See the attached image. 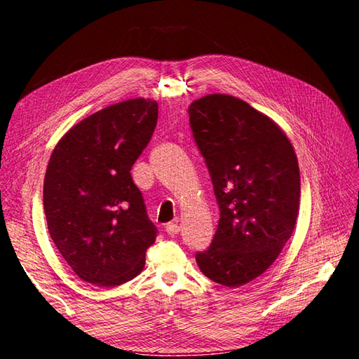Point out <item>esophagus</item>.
I'll list each match as a JSON object with an SVG mask.
<instances>
[{
  "label": "esophagus",
  "mask_w": 359,
  "mask_h": 359,
  "mask_svg": "<svg viewBox=\"0 0 359 359\" xmlns=\"http://www.w3.org/2000/svg\"><path fill=\"white\" fill-rule=\"evenodd\" d=\"M165 231H166L168 235L173 236V235H177L180 232V226L177 223H168L166 227H165Z\"/></svg>",
  "instance_id": "esophagus-1"
}]
</instances>
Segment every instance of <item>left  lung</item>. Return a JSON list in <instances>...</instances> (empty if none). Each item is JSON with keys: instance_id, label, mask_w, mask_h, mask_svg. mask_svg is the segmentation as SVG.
Segmentation results:
<instances>
[{"instance_id": "obj_1", "label": "left lung", "mask_w": 359, "mask_h": 359, "mask_svg": "<svg viewBox=\"0 0 359 359\" xmlns=\"http://www.w3.org/2000/svg\"><path fill=\"white\" fill-rule=\"evenodd\" d=\"M189 116L220 208L214 240L196 262L210 280L235 289L264 274L295 229L298 158L283 130L236 97L205 95Z\"/></svg>"}]
</instances>
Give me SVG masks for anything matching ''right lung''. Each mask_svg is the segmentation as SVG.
Returning <instances> with one entry per match:
<instances>
[{"mask_svg":"<svg viewBox=\"0 0 359 359\" xmlns=\"http://www.w3.org/2000/svg\"><path fill=\"white\" fill-rule=\"evenodd\" d=\"M158 104L132 99L73 126L52 151L43 208L58 252L76 276L114 287L145 265L157 229L132 180V166L154 133Z\"/></svg>","mask_w":359,"mask_h":359,"instance_id":"right-lung-1","label":"right lung"}]
</instances>
